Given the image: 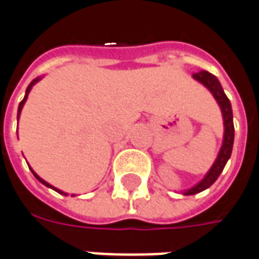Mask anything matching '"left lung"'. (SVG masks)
<instances>
[{"label":"left lung","instance_id":"1","mask_svg":"<svg viewBox=\"0 0 259 259\" xmlns=\"http://www.w3.org/2000/svg\"><path fill=\"white\" fill-rule=\"evenodd\" d=\"M193 78L198 80L199 83L205 85L208 90H209L212 96L215 97V100L218 102L219 107H221V112H222V117H224V142H222V146L219 150L218 157L217 160L213 162V165L209 169V172L205 175V178L202 179L201 182L198 185H195L191 189H186L183 192V195H195V193H199V192L208 189L210 185H213L215 181L219 178V175L222 174L224 167L227 165L228 159L231 157L232 153V146H234V117H232V107H231V103L229 99L227 97V94L224 93V89L218 81V78L210 74L209 71H199V73H195Z\"/></svg>","mask_w":259,"mask_h":259}]
</instances>
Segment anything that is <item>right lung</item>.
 Listing matches in <instances>:
<instances>
[{"label":"right lung","mask_w":259,"mask_h":259,"mask_svg":"<svg viewBox=\"0 0 259 259\" xmlns=\"http://www.w3.org/2000/svg\"><path fill=\"white\" fill-rule=\"evenodd\" d=\"M38 80H40V77H37V78H35V80H32L31 83H30V85H28V87H27V90H25V96H24L23 102L20 103V106H18V114H17V119H20V114H21V110H23L24 103L27 102V97H28V93H30V92H31L32 85L35 84V83H37V81H38ZM31 172H32V174H34V176H35V178H37V179H38V181H40L41 183H42V185H46V186H49V188H51V189H54V191L58 192V193H61V195H67V193H66V192L60 191V189H57V188H54V186H51V185H50V183L46 182V181H44V179H41L40 176H38V175L35 174V172H34V170H32V169H31ZM73 196H74V195H73Z\"/></svg>","instance_id":"right-lung-1"}]
</instances>
